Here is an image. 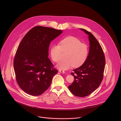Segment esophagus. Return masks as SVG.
Here are the masks:
<instances>
[{
  "instance_id": "34e87169",
  "label": "esophagus",
  "mask_w": 121,
  "mask_h": 121,
  "mask_svg": "<svg viewBox=\"0 0 121 121\" xmlns=\"http://www.w3.org/2000/svg\"><path fill=\"white\" fill-rule=\"evenodd\" d=\"M59 72H60V73H63V74L65 73V71H63V70H59Z\"/></svg>"
}]
</instances>
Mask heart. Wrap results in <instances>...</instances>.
<instances>
[{
    "instance_id": "heart-1",
    "label": "heart",
    "mask_w": 121,
    "mask_h": 121,
    "mask_svg": "<svg viewBox=\"0 0 121 121\" xmlns=\"http://www.w3.org/2000/svg\"><path fill=\"white\" fill-rule=\"evenodd\" d=\"M66 53L65 60L61 61L56 67L61 70H67L72 66L78 68L82 65L87 59L89 55L88 46L74 36L66 37L59 42V46H51L50 53L51 59L55 62L61 59V55Z\"/></svg>"
}]
</instances>
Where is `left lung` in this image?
Segmentation results:
<instances>
[{
    "mask_svg": "<svg viewBox=\"0 0 121 121\" xmlns=\"http://www.w3.org/2000/svg\"><path fill=\"white\" fill-rule=\"evenodd\" d=\"M80 30L89 36V55L85 63L71 73L75 79L68 89L75 96L84 97L99 87L103 77L105 58L100 44L93 34L85 29Z\"/></svg>",
    "mask_w": 121,
    "mask_h": 121,
    "instance_id": "8db88e82",
    "label": "left lung"
}]
</instances>
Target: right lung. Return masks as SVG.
<instances>
[{
  "instance_id": "obj_1",
  "label": "right lung",
  "mask_w": 121,
  "mask_h": 121,
  "mask_svg": "<svg viewBox=\"0 0 121 121\" xmlns=\"http://www.w3.org/2000/svg\"><path fill=\"white\" fill-rule=\"evenodd\" d=\"M63 32L53 28L37 26L24 36L16 51L14 69L22 90L39 96L49 87L58 71L48 58L50 43Z\"/></svg>"
}]
</instances>
